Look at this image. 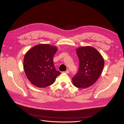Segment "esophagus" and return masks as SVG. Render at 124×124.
I'll list each match as a JSON object with an SVG mask.
<instances>
[{
    "instance_id": "1",
    "label": "esophagus",
    "mask_w": 124,
    "mask_h": 124,
    "mask_svg": "<svg viewBox=\"0 0 124 124\" xmlns=\"http://www.w3.org/2000/svg\"><path fill=\"white\" fill-rule=\"evenodd\" d=\"M64 73H67V74H68V73H70V71H69V70H67V71H66L65 72H64Z\"/></svg>"
}]
</instances>
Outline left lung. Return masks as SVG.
<instances>
[{
    "instance_id": "1",
    "label": "left lung",
    "mask_w": 124,
    "mask_h": 124,
    "mask_svg": "<svg viewBox=\"0 0 124 124\" xmlns=\"http://www.w3.org/2000/svg\"><path fill=\"white\" fill-rule=\"evenodd\" d=\"M79 58L78 72L72 78L74 86L85 89L92 86L100 78L104 67V59L95 48L91 46L78 48Z\"/></svg>"
}]
</instances>
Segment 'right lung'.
Segmentation results:
<instances>
[{"mask_svg": "<svg viewBox=\"0 0 124 124\" xmlns=\"http://www.w3.org/2000/svg\"><path fill=\"white\" fill-rule=\"evenodd\" d=\"M57 50L55 46L40 44L34 46L25 53L23 69L27 78L34 86L47 87L61 74L55 69L53 61Z\"/></svg>", "mask_w": 124, "mask_h": 124, "instance_id": "obj_1", "label": "right lung"}]
</instances>
